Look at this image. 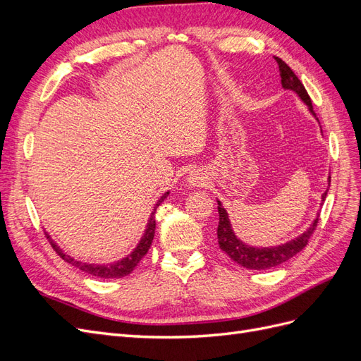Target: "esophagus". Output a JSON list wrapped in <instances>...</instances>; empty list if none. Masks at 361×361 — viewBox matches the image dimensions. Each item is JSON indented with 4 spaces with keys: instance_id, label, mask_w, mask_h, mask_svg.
Masks as SVG:
<instances>
[{
    "instance_id": "34e87169",
    "label": "esophagus",
    "mask_w": 361,
    "mask_h": 361,
    "mask_svg": "<svg viewBox=\"0 0 361 361\" xmlns=\"http://www.w3.org/2000/svg\"><path fill=\"white\" fill-rule=\"evenodd\" d=\"M204 176L203 173L200 171H192L190 176H188V183L192 185V187H202V185H204Z\"/></svg>"
}]
</instances>
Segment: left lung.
Instances as JSON below:
<instances>
[{"instance_id": "8db88e82", "label": "left lung", "mask_w": 361, "mask_h": 361, "mask_svg": "<svg viewBox=\"0 0 361 361\" xmlns=\"http://www.w3.org/2000/svg\"><path fill=\"white\" fill-rule=\"evenodd\" d=\"M274 59L279 64L281 85L285 87L286 90H293L297 93L302 99V102L309 106L310 113L316 117L310 96L307 90L304 89L302 82L298 80V76L293 73V71L279 57H274ZM329 182H330V178H329ZM325 197H326V191L322 194V202L325 200ZM218 216H220V221H218V228H216L218 245H220V248L224 251V253L232 260H235L238 265L248 269H257V271L279 267L283 264V262H286L295 255H298L300 251L309 244V239L314 233L316 226H318V221H319V216H316L314 221L310 224L307 231L286 244L279 245V247H271V248H256V247L245 245L243 241H239V239L235 236L231 227V221H228L227 212L220 202H218Z\"/></svg>"}]
</instances>
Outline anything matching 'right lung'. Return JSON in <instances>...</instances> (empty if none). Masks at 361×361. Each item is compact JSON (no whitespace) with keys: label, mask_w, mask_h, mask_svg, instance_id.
<instances>
[{"label":"right lung","mask_w":361,"mask_h":361,"mask_svg":"<svg viewBox=\"0 0 361 361\" xmlns=\"http://www.w3.org/2000/svg\"><path fill=\"white\" fill-rule=\"evenodd\" d=\"M169 195V192H166L162 195V197L158 200V203L155 204V209L154 212H152L150 215V220L147 223V228L146 232L143 235V238H141L140 244L137 245V248L133 251V253L128 255V257L118 260V262H114V264H108V265H96V264H82V262H78L72 259L69 255L63 253V251L60 250V247L56 245V243L51 241V238L47 235V238L49 239L51 243V247L56 250V253L64 260L68 262V264H71L72 267L78 268L84 272H87V274H90L93 277H99V279H122L128 274H130V272L134 271V268L138 265V262L143 259L146 256V253L149 251L150 245H152V241H154V236H155V227H157V221H155V212H157V207L164 202V199H166Z\"/></svg>","instance_id":"obj_1"}]
</instances>
